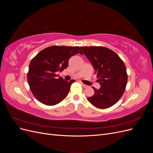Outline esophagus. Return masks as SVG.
Wrapping results in <instances>:
<instances>
[{
  "mask_svg": "<svg viewBox=\"0 0 153 153\" xmlns=\"http://www.w3.org/2000/svg\"><path fill=\"white\" fill-rule=\"evenodd\" d=\"M81 85H82V87H84V88H86V87H87V85H85V84H82V83H81Z\"/></svg>",
  "mask_w": 153,
  "mask_h": 153,
  "instance_id": "esophagus-1",
  "label": "esophagus"
}]
</instances>
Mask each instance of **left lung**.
<instances>
[{"instance_id":"left-lung-1","label":"left lung","mask_w":153,"mask_h":153,"mask_svg":"<svg viewBox=\"0 0 153 153\" xmlns=\"http://www.w3.org/2000/svg\"><path fill=\"white\" fill-rule=\"evenodd\" d=\"M85 56L95 69L98 90L92 87L94 94L87 98L99 108H107L116 103L126 89L128 75L126 66L119 55L103 47H82Z\"/></svg>"}]
</instances>
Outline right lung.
<instances>
[{
	"label": "right lung",
	"mask_w": 153,
	"mask_h": 153,
	"mask_svg": "<svg viewBox=\"0 0 153 153\" xmlns=\"http://www.w3.org/2000/svg\"><path fill=\"white\" fill-rule=\"evenodd\" d=\"M77 53H83L78 47L52 46L41 50L31 60L27 81L32 94L41 103L55 105L67 96L75 80L65 81L57 74L66 69L69 59Z\"/></svg>",
	"instance_id": "obj_1"
}]
</instances>
